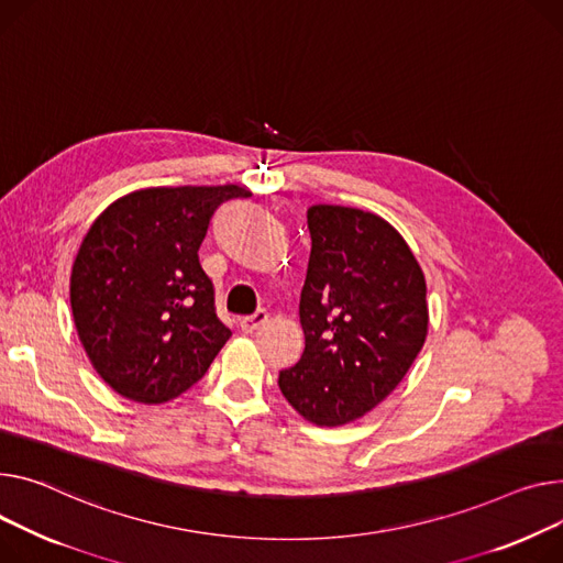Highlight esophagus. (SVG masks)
<instances>
[{
    "label": "esophagus",
    "instance_id": "1",
    "mask_svg": "<svg viewBox=\"0 0 563 563\" xmlns=\"http://www.w3.org/2000/svg\"><path fill=\"white\" fill-rule=\"evenodd\" d=\"M267 319H269V314L265 310H257L251 317H242L240 319V328H242V332H255L260 325L267 323Z\"/></svg>",
    "mask_w": 563,
    "mask_h": 563
}]
</instances>
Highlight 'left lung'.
Masks as SVG:
<instances>
[{"label":"left lung","mask_w":563,"mask_h":563,"mask_svg":"<svg viewBox=\"0 0 563 563\" xmlns=\"http://www.w3.org/2000/svg\"><path fill=\"white\" fill-rule=\"evenodd\" d=\"M312 251L301 289L306 351L280 371L287 402L314 426H346L405 378L428 336L426 276L383 217L346 206L308 210Z\"/></svg>","instance_id":"left-lung-1"}]
</instances>
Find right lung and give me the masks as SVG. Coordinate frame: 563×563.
<instances>
[{"instance_id":"right-lung-1","label":"right lung","mask_w":563,"mask_h":563,"mask_svg":"<svg viewBox=\"0 0 563 563\" xmlns=\"http://www.w3.org/2000/svg\"><path fill=\"white\" fill-rule=\"evenodd\" d=\"M242 185L146 187L112 201L71 265L79 340L120 396L161 405L199 383L231 330L214 314L199 246L214 210Z\"/></svg>"}]
</instances>
